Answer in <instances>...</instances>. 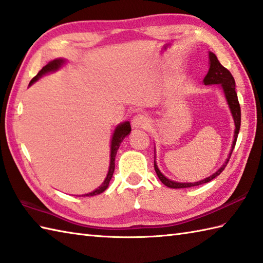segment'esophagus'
Instances as JSON below:
<instances>
[{
  "mask_svg": "<svg viewBox=\"0 0 263 263\" xmlns=\"http://www.w3.org/2000/svg\"><path fill=\"white\" fill-rule=\"evenodd\" d=\"M150 124V120L147 115L144 114H138L133 117L132 121V126L136 128H146Z\"/></svg>",
  "mask_w": 263,
  "mask_h": 263,
  "instance_id": "1",
  "label": "esophagus"
}]
</instances>
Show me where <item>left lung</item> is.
<instances>
[{
  "label": "left lung",
  "instance_id": "obj_1",
  "mask_svg": "<svg viewBox=\"0 0 263 263\" xmlns=\"http://www.w3.org/2000/svg\"><path fill=\"white\" fill-rule=\"evenodd\" d=\"M209 59H210V68L208 73L204 77L203 82L204 85H221L222 90H224V93L227 99V103L230 105L231 111L234 117V122H235V135H234V141H233V146H232V152L228 156L227 160L225 161V164L222 165L219 170H218L215 174H212L211 176L204 178L202 181L195 182V183H177V182H173L168 178H166L163 174H161L160 171L158 170L157 164L156 161L154 163L155 165V171L157 173V176L159 177V180L161 181V183H164L166 186L172 187V189H183V187H191V186H197V185H201V184L208 183L211 180H214L215 177H217L220 173L225 170V167L228 164V160H230L233 149L235 147V143L237 140V136L239 132V126H241V106H239L238 103V98H237V93L235 91V80L232 76V73L228 71L225 66H222L220 64L219 61H218L217 57L214 53H209Z\"/></svg>",
  "mask_w": 263,
  "mask_h": 263
}]
</instances>
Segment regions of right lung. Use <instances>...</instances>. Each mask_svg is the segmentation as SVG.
Returning <instances> with one entry per match:
<instances>
[{
  "label": "right lung",
  "instance_id": "right-lung-1",
  "mask_svg": "<svg viewBox=\"0 0 263 263\" xmlns=\"http://www.w3.org/2000/svg\"><path fill=\"white\" fill-rule=\"evenodd\" d=\"M65 62L64 60L62 59H59V60H54V61H51V62H48L44 68L38 72V73L32 78L31 81L29 85H31V83H33L35 81H37L39 78H41L42 76L48 73V72L51 71H55L58 70L61 65H62L63 63ZM131 132V125L130 123L128 122H124L122 123V124H120L119 126H117L115 128L114 131V135H113V138H111V144H110V164H109V171H108V174H107V177L105 178L104 183L100 185L97 190H95L93 192L91 193H88V194H85L82 195V197H92V195H96V194H100L103 193L106 189L108 187V184H109V181L111 180V176H113V173H114V168H115V156H116V153L117 150H119V147L121 142L123 141V139H124L128 133Z\"/></svg>",
  "mask_w": 263,
  "mask_h": 263
}]
</instances>
